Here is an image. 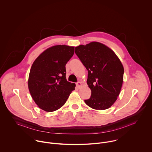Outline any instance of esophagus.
Here are the masks:
<instances>
[{"instance_id":"34e87169","label":"esophagus","mask_w":152,"mask_h":152,"mask_svg":"<svg viewBox=\"0 0 152 152\" xmlns=\"http://www.w3.org/2000/svg\"><path fill=\"white\" fill-rule=\"evenodd\" d=\"M82 82L81 81H79V82H78L77 84H76V86H77V88H80V87H81V86H82Z\"/></svg>"}]
</instances>
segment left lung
<instances>
[{
    "instance_id": "1",
    "label": "left lung",
    "mask_w": 152,
    "mask_h": 152,
    "mask_svg": "<svg viewBox=\"0 0 152 152\" xmlns=\"http://www.w3.org/2000/svg\"><path fill=\"white\" fill-rule=\"evenodd\" d=\"M75 53L88 71L87 80L91 91L84 102L96 110H105L117 100L123 83L124 66L115 52L106 45L92 42L75 48Z\"/></svg>"
}]
</instances>
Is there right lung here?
Listing matches in <instances>:
<instances>
[{
	"instance_id": "obj_1",
	"label": "right lung",
	"mask_w": 152,
	"mask_h": 152,
	"mask_svg": "<svg viewBox=\"0 0 152 152\" xmlns=\"http://www.w3.org/2000/svg\"><path fill=\"white\" fill-rule=\"evenodd\" d=\"M74 53V47L56 45L42 52L33 62L28 86L36 104L53 112L66 102L75 84L67 81L65 65Z\"/></svg>"
}]
</instances>
